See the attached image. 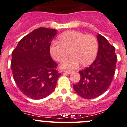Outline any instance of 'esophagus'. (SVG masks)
<instances>
[{
  "label": "esophagus",
  "mask_w": 127,
  "mask_h": 127,
  "mask_svg": "<svg viewBox=\"0 0 127 127\" xmlns=\"http://www.w3.org/2000/svg\"><path fill=\"white\" fill-rule=\"evenodd\" d=\"M72 71H64V72L67 74H70L71 73H72Z\"/></svg>",
  "instance_id": "1"
}]
</instances>
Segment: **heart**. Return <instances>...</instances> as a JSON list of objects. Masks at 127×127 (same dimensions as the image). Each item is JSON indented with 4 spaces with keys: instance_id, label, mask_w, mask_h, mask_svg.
Returning a JSON list of instances; mask_svg holds the SVG:
<instances>
[{
    "instance_id": "heart-1",
    "label": "heart",
    "mask_w": 127,
    "mask_h": 127,
    "mask_svg": "<svg viewBox=\"0 0 127 127\" xmlns=\"http://www.w3.org/2000/svg\"><path fill=\"white\" fill-rule=\"evenodd\" d=\"M99 45L97 40L91 35H85L77 31H70L60 35L58 43H53L50 47L51 56L56 61H65L61 67L65 69H74L91 64L96 58Z\"/></svg>"
}]
</instances>
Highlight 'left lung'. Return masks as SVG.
I'll return each mask as SVG.
<instances>
[{
	"mask_svg": "<svg viewBox=\"0 0 127 127\" xmlns=\"http://www.w3.org/2000/svg\"><path fill=\"white\" fill-rule=\"evenodd\" d=\"M97 40L99 46L96 59L91 66L79 71L80 81L73 85L76 93L86 99H94L105 92L115 74L117 60L115 47L100 34Z\"/></svg>",
	"mask_w": 127,
	"mask_h": 127,
	"instance_id": "left-lung-1",
	"label": "left lung"
}]
</instances>
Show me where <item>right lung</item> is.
Here are the masks:
<instances>
[{"label":"right lung","instance_id":"obj_1","mask_svg":"<svg viewBox=\"0 0 127 127\" xmlns=\"http://www.w3.org/2000/svg\"><path fill=\"white\" fill-rule=\"evenodd\" d=\"M56 30L40 27L21 39L12 53L11 69L17 87L35 100L48 96L61 74L50 56Z\"/></svg>","mask_w":127,"mask_h":127}]
</instances>
